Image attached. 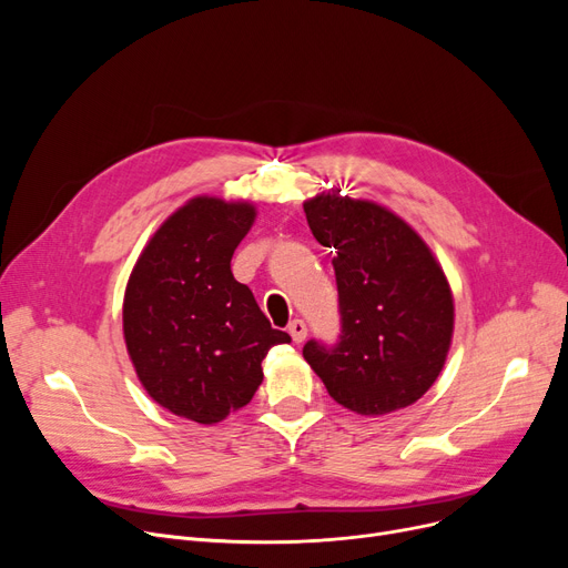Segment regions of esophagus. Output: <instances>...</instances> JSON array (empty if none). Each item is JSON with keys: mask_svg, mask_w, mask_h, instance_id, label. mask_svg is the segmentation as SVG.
I'll return each mask as SVG.
<instances>
[{"mask_svg": "<svg viewBox=\"0 0 568 568\" xmlns=\"http://www.w3.org/2000/svg\"><path fill=\"white\" fill-rule=\"evenodd\" d=\"M287 332H290L294 343H304L306 336H308V329H306V322L304 320H292L290 326H287Z\"/></svg>", "mask_w": 568, "mask_h": 568, "instance_id": "1", "label": "esophagus"}]
</instances>
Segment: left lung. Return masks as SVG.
<instances>
[{
    "label": "left lung",
    "mask_w": 568,
    "mask_h": 568,
    "mask_svg": "<svg viewBox=\"0 0 568 568\" xmlns=\"http://www.w3.org/2000/svg\"><path fill=\"white\" fill-rule=\"evenodd\" d=\"M313 236L338 285L343 336L334 349L308 341L304 359L329 396L362 416L419 400L444 368L454 338V294L442 264L407 221L341 189L304 202Z\"/></svg>",
    "instance_id": "1"
}]
</instances>
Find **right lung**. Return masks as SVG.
<instances>
[{"label":"right lung","mask_w":568,"mask_h":568,"mask_svg":"<svg viewBox=\"0 0 568 568\" xmlns=\"http://www.w3.org/2000/svg\"><path fill=\"white\" fill-rule=\"evenodd\" d=\"M255 204L195 195L142 248L124 292V341L144 392L168 412L212 426L251 403L272 329L230 260Z\"/></svg>","instance_id":"add662e5"}]
</instances>
